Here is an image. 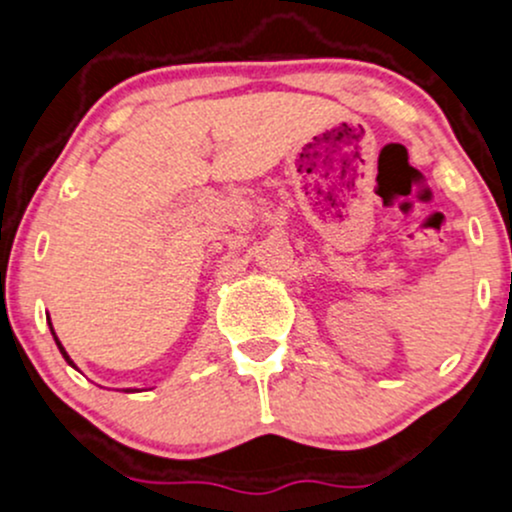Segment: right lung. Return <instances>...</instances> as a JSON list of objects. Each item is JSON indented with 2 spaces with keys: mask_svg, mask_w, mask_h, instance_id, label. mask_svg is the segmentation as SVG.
<instances>
[{
  "mask_svg": "<svg viewBox=\"0 0 512 512\" xmlns=\"http://www.w3.org/2000/svg\"><path fill=\"white\" fill-rule=\"evenodd\" d=\"M48 326H51V321H48ZM51 333H53V326H51ZM53 338H56V333H53ZM56 346H58V351H61V353H63V358H66V363H68V365H73L71 355H68V353H66V348H63V346H61V341H58V338H56ZM73 368H75V365H73ZM127 392H129V390H127Z\"/></svg>",
  "mask_w": 512,
  "mask_h": 512,
  "instance_id": "obj_1",
  "label": "right lung"
}]
</instances>
